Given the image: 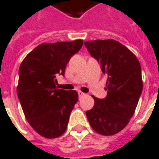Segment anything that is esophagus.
<instances>
[{
    "label": "esophagus",
    "mask_w": 159,
    "mask_h": 159,
    "mask_svg": "<svg viewBox=\"0 0 159 159\" xmlns=\"http://www.w3.org/2000/svg\"><path fill=\"white\" fill-rule=\"evenodd\" d=\"M77 93H78V96H79V97H82L83 95H84V93L81 92V91H78V92H77Z\"/></svg>",
    "instance_id": "34e87169"
}]
</instances>
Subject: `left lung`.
I'll return each instance as SVG.
<instances>
[{"mask_svg": "<svg viewBox=\"0 0 159 159\" xmlns=\"http://www.w3.org/2000/svg\"><path fill=\"white\" fill-rule=\"evenodd\" d=\"M107 76L104 99L93 96L94 106L86 111L90 125L102 135L118 133L133 117L143 89L141 68L136 56L115 40L84 42Z\"/></svg>", "mask_w": 159, "mask_h": 159, "instance_id": "1", "label": "left lung"}]
</instances>
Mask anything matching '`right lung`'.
I'll return each instance as SVG.
<instances>
[{"label":"right lung","instance_id":"obj_1","mask_svg":"<svg viewBox=\"0 0 159 159\" xmlns=\"http://www.w3.org/2000/svg\"><path fill=\"white\" fill-rule=\"evenodd\" d=\"M83 44V40L42 43L20 65L17 93L26 119L40 135L52 139L66 132L70 115L78 100L75 90L56 87L67 63Z\"/></svg>","mask_w":159,"mask_h":159}]
</instances>
